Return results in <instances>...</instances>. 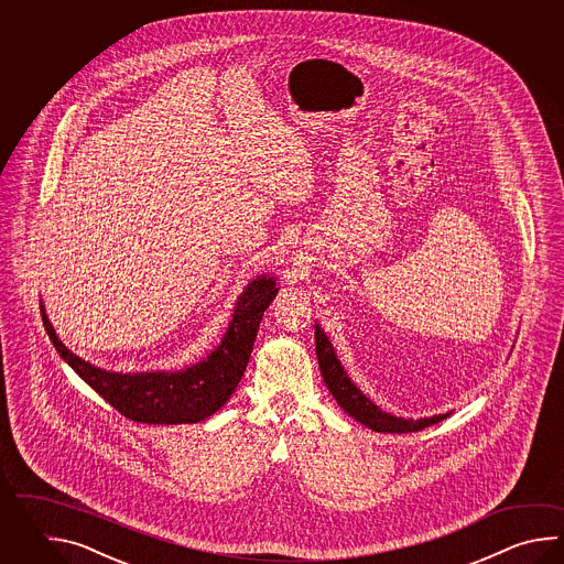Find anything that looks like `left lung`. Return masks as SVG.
<instances>
[{
  "label": "left lung",
  "instance_id": "8db88e82",
  "mask_svg": "<svg viewBox=\"0 0 564 564\" xmlns=\"http://www.w3.org/2000/svg\"><path fill=\"white\" fill-rule=\"evenodd\" d=\"M314 338H316L318 367H321L324 383L328 387V391L333 393L336 403L345 409L350 417H355L372 432H421V430L435 425V423H440V421H444L445 417L452 415V413H444V415H433V417H423V420H403V417H397V415H391L383 409L377 408L371 399L362 395L359 387L348 379L340 360L336 359L335 348H333L328 336L324 335V330L318 324L314 328Z\"/></svg>",
  "mask_w": 564,
  "mask_h": 564
}]
</instances>
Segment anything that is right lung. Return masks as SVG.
I'll use <instances>...</instances> for the list:
<instances>
[{
    "instance_id": "right-lung-1",
    "label": "right lung",
    "mask_w": 564,
    "mask_h": 564,
    "mask_svg": "<svg viewBox=\"0 0 564 564\" xmlns=\"http://www.w3.org/2000/svg\"><path fill=\"white\" fill-rule=\"evenodd\" d=\"M276 278L256 276L243 288L219 347L181 371L112 372L98 369L62 345L44 306L42 321L52 345L85 383L119 411L149 425L197 423L224 408L241 381L264 311L276 299Z\"/></svg>"
}]
</instances>
